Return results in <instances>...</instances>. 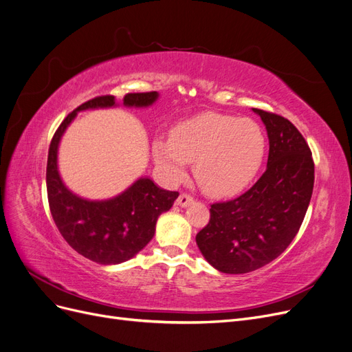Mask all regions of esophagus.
Instances as JSON below:
<instances>
[{
	"mask_svg": "<svg viewBox=\"0 0 352 352\" xmlns=\"http://www.w3.org/2000/svg\"><path fill=\"white\" fill-rule=\"evenodd\" d=\"M192 204H193V198H192V196H189L188 193H182L177 198V205L182 206V208H186Z\"/></svg>",
	"mask_w": 352,
	"mask_h": 352,
	"instance_id": "34e87169",
	"label": "esophagus"
}]
</instances>
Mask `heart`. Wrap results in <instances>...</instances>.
<instances>
[{"instance_id":"heart-1","label":"heart","mask_w":352,"mask_h":352,"mask_svg":"<svg viewBox=\"0 0 352 352\" xmlns=\"http://www.w3.org/2000/svg\"><path fill=\"white\" fill-rule=\"evenodd\" d=\"M265 154V137L250 118L204 112L173 127L170 138L153 142V157L168 184H179L193 164L201 189L212 198L241 193L257 176Z\"/></svg>"}]
</instances>
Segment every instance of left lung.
<instances>
[{"label":"left lung","instance_id":"1","mask_svg":"<svg viewBox=\"0 0 352 352\" xmlns=\"http://www.w3.org/2000/svg\"><path fill=\"white\" fill-rule=\"evenodd\" d=\"M252 111L269 137L265 172L236 199L210 205V219L196 234L205 260L227 274L254 272L282 254L296 236L314 192L315 164L299 130L285 117Z\"/></svg>","mask_w":352,"mask_h":352}]
</instances>
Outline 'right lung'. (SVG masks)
Returning <instances> with one entry per match:
<instances>
[{
    "instance_id": "add662e5",
    "label": "right lung",
    "mask_w": 352,
    "mask_h": 352,
    "mask_svg": "<svg viewBox=\"0 0 352 352\" xmlns=\"http://www.w3.org/2000/svg\"><path fill=\"white\" fill-rule=\"evenodd\" d=\"M159 92L127 94L122 105L147 108ZM118 107L116 96L105 95L82 104L63 120L54 133L47 157L46 185L50 212L66 243L98 264H120L138 254L154 236L157 218L172 208L179 193L166 190L148 176L138 177L114 198L91 201L70 190L59 173L60 140L78 112Z\"/></svg>"
}]
</instances>
